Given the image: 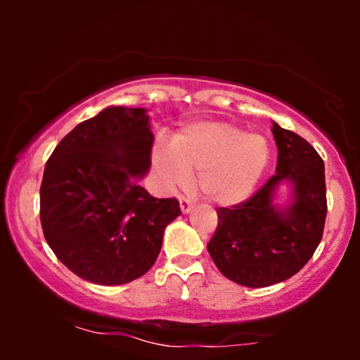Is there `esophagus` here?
<instances>
[{"instance_id":"1","label":"esophagus","mask_w":360,"mask_h":360,"mask_svg":"<svg viewBox=\"0 0 360 360\" xmlns=\"http://www.w3.org/2000/svg\"><path fill=\"white\" fill-rule=\"evenodd\" d=\"M191 208H193V201L186 196H180V210L181 213H190Z\"/></svg>"}]
</instances>
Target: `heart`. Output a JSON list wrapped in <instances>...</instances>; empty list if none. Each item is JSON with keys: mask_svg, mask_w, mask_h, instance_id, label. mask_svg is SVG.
I'll return each instance as SVG.
<instances>
[{"mask_svg": "<svg viewBox=\"0 0 360 360\" xmlns=\"http://www.w3.org/2000/svg\"><path fill=\"white\" fill-rule=\"evenodd\" d=\"M270 159L265 137L224 121H198L176 132L172 146H155L154 162L169 186H181L198 172L206 198L234 205L252 193Z\"/></svg>", "mask_w": 360, "mask_h": 360, "instance_id": "b5f03b06", "label": "heart"}]
</instances>
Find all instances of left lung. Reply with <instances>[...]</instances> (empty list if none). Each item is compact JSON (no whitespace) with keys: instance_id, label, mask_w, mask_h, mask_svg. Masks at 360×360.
<instances>
[{"instance_id":"obj_1","label":"left lung","mask_w":360,"mask_h":360,"mask_svg":"<svg viewBox=\"0 0 360 360\" xmlns=\"http://www.w3.org/2000/svg\"><path fill=\"white\" fill-rule=\"evenodd\" d=\"M277 170L243 203L216 208L218 228L208 252L226 278L260 288L300 272L321 243L326 221L324 162L314 147L274 122ZM294 186L292 203L273 205L280 183Z\"/></svg>"}]
</instances>
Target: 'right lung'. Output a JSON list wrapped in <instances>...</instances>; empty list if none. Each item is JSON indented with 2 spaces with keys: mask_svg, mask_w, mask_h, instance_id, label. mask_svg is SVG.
<instances>
[{
  "mask_svg": "<svg viewBox=\"0 0 360 360\" xmlns=\"http://www.w3.org/2000/svg\"><path fill=\"white\" fill-rule=\"evenodd\" d=\"M154 134L144 108L110 106L68 132L49 157L41 224L49 248L80 278L122 285L160 252L175 198H154L137 180L150 167Z\"/></svg>",
  "mask_w": 360,
  "mask_h": 360,
  "instance_id": "obj_1",
  "label": "right lung"
}]
</instances>
